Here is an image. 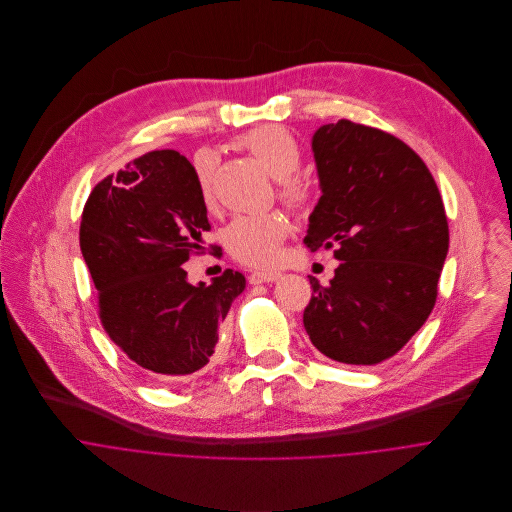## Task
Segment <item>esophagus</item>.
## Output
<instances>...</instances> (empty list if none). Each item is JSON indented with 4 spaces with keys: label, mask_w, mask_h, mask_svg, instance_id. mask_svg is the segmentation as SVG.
Here are the masks:
<instances>
[{
    "label": "esophagus",
    "mask_w": 512,
    "mask_h": 512,
    "mask_svg": "<svg viewBox=\"0 0 512 512\" xmlns=\"http://www.w3.org/2000/svg\"><path fill=\"white\" fill-rule=\"evenodd\" d=\"M280 272H268V270H258L250 274V284H266V282H276L280 280Z\"/></svg>",
    "instance_id": "obj_1"
}]
</instances>
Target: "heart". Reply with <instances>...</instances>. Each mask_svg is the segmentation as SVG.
I'll return each mask as SVG.
<instances>
[{
  "mask_svg": "<svg viewBox=\"0 0 512 512\" xmlns=\"http://www.w3.org/2000/svg\"><path fill=\"white\" fill-rule=\"evenodd\" d=\"M240 146L254 155L276 179H280L278 195L295 211H303L313 201V189L299 177H292L301 165V144L284 126L268 124L246 132L240 138ZM217 153L201 149L193 157L195 179L199 185L201 199L207 207L215 201V171ZM290 232V222L284 215H256L236 217L224 228V244L228 252L246 266L268 268L272 266L282 250V244Z\"/></svg>",
  "mask_w": 512,
  "mask_h": 512,
  "instance_id": "heart-1",
  "label": "heart"
}]
</instances>
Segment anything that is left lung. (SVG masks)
<instances>
[{"label":"left lung","mask_w":512,"mask_h":512,"mask_svg":"<svg viewBox=\"0 0 512 512\" xmlns=\"http://www.w3.org/2000/svg\"><path fill=\"white\" fill-rule=\"evenodd\" d=\"M313 151L323 195L305 244L333 248L335 278L309 276L303 327L319 353L345 365L394 357L426 323L436 299L449 226L422 157L396 136L339 120Z\"/></svg>","instance_id":"obj_1"}]
</instances>
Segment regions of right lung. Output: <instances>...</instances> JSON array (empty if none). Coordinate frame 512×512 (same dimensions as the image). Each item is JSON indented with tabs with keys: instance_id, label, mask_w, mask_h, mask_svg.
Wrapping results in <instances>:
<instances>
[{
	"instance_id": "right-lung-1",
	"label": "right lung",
	"mask_w": 512,
	"mask_h": 512,
	"mask_svg": "<svg viewBox=\"0 0 512 512\" xmlns=\"http://www.w3.org/2000/svg\"><path fill=\"white\" fill-rule=\"evenodd\" d=\"M211 230L195 169L175 149L149 151L90 191L80 250L112 343L153 378H189L219 355V329L242 293L224 270L191 286L185 262L207 252ZM213 248V246H211Z\"/></svg>"
}]
</instances>
